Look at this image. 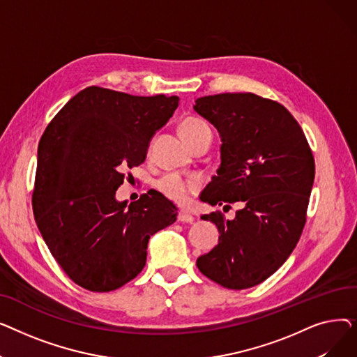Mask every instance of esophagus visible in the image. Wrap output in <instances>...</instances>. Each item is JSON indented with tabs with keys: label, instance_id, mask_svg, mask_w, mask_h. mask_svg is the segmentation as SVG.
Segmentation results:
<instances>
[{
	"label": "esophagus",
	"instance_id": "1",
	"mask_svg": "<svg viewBox=\"0 0 357 357\" xmlns=\"http://www.w3.org/2000/svg\"><path fill=\"white\" fill-rule=\"evenodd\" d=\"M178 221H181V222H192L194 217L186 210H181L179 214H178Z\"/></svg>",
	"mask_w": 357,
	"mask_h": 357
}]
</instances>
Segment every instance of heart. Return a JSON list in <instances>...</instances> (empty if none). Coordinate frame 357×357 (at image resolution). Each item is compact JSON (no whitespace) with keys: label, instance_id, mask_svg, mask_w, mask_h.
Returning <instances> with one entry per match:
<instances>
[{"label":"heart","instance_id":"heart-1","mask_svg":"<svg viewBox=\"0 0 357 357\" xmlns=\"http://www.w3.org/2000/svg\"><path fill=\"white\" fill-rule=\"evenodd\" d=\"M210 127L205 124L202 120L195 117H186L179 124V133L185 143H188L191 139L202 133L204 130H208ZM155 188L175 202H185L188 201L192 194H195L199 188V179L191 176H182L176 174H167L162 178L155 181Z\"/></svg>","mask_w":357,"mask_h":357}]
</instances>
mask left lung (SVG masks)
I'll list each match as a JSON object with an SVG mask.
<instances>
[{
	"instance_id": "obj_1",
	"label": "left lung",
	"mask_w": 357,
	"mask_h": 357,
	"mask_svg": "<svg viewBox=\"0 0 357 357\" xmlns=\"http://www.w3.org/2000/svg\"><path fill=\"white\" fill-rule=\"evenodd\" d=\"M194 109L221 136V165L201 201L241 208L233 220L221 211L218 245L197 259L202 275L229 289H248L285 264L303 234L315 176L311 147L291 112L256 93H217Z\"/></svg>"
}]
</instances>
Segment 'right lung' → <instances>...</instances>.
<instances>
[{
    "mask_svg": "<svg viewBox=\"0 0 357 357\" xmlns=\"http://www.w3.org/2000/svg\"><path fill=\"white\" fill-rule=\"evenodd\" d=\"M178 97H136L88 86L47 124L37 149L31 195L43 240L75 284L108 292L146 265L150 236L176 221V207L158 191L127 205L116 191L126 171L144 162Z\"/></svg>",
    "mask_w": 357,
    "mask_h": 357,
    "instance_id": "add662e5",
    "label": "right lung"
}]
</instances>
